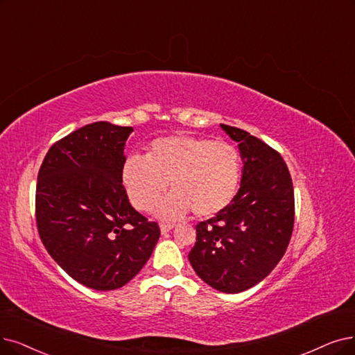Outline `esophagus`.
Returning a JSON list of instances; mask_svg holds the SVG:
<instances>
[{
  "label": "esophagus",
  "mask_w": 355,
  "mask_h": 355,
  "mask_svg": "<svg viewBox=\"0 0 355 355\" xmlns=\"http://www.w3.org/2000/svg\"><path fill=\"white\" fill-rule=\"evenodd\" d=\"M172 229H173V224H166V223H162V224H160L162 233H167V232H170Z\"/></svg>",
  "instance_id": "obj_1"
}]
</instances>
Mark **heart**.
Wrapping results in <instances>:
<instances>
[{"mask_svg": "<svg viewBox=\"0 0 355 355\" xmlns=\"http://www.w3.org/2000/svg\"><path fill=\"white\" fill-rule=\"evenodd\" d=\"M240 154L225 141L172 135L154 139L144 157L131 155L121 168L130 202L148 211L167 188L172 193L155 207L162 218L178 220L193 211L196 217H214L233 201L240 183Z\"/></svg>", "mask_w": 355, "mask_h": 355, "instance_id": "b5f03b06", "label": "heart"}]
</instances>
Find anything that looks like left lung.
<instances>
[{
  "mask_svg": "<svg viewBox=\"0 0 355 355\" xmlns=\"http://www.w3.org/2000/svg\"><path fill=\"white\" fill-rule=\"evenodd\" d=\"M243 160L240 189L216 217L196 224L188 258L204 282L223 293L257 286L284 257L294 225V189L281 154L249 132L223 125Z\"/></svg>",
  "mask_w": 355,
  "mask_h": 355,
  "instance_id": "left-lung-1",
  "label": "left lung"
}]
</instances>
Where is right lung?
Here are the masks:
<instances>
[{
    "instance_id": "add662e5",
    "label": "right lung",
    "mask_w": 355,
    "mask_h": 355,
    "mask_svg": "<svg viewBox=\"0 0 355 355\" xmlns=\"http://www.w3.org/2000/svg\"><path fill=\"white\" fill-rule=\"evenodd\" d=\"M131 126L94 122L49 148L36 185L42 243L64 271L93 290H116L150 259L159 224L130 204L121 180Z\"/></svg>"
}]
</instances>
